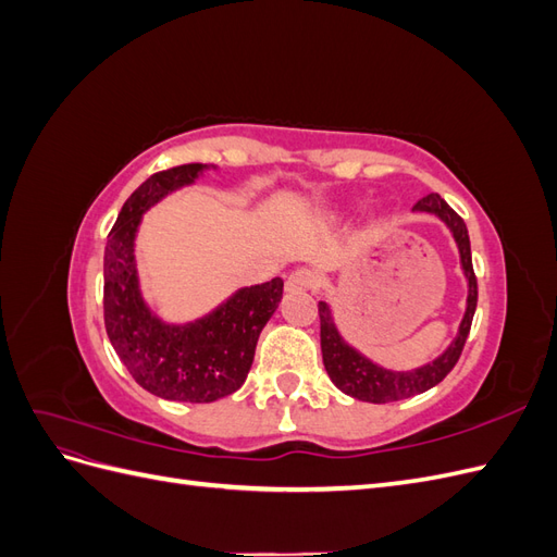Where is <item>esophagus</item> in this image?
Masks as SVG:
<instances>
[{
  "mask_svg": "<svg viewBox=\"0 0 557 557\" xmlns=\"http://www.w3.org/2000/svg\"><path fill=\"white\" fill-rule=\"evenodd\" d=\"M285 288L288 290H318L320 288V274L315 269L309 267H299L295 272H290V276L285 278Z\"/></svg>",
  "mask_w": 557,
  "mask_h": 557,
  "instance_id": "1",
  "label": "esophagus"
}]
</instances>
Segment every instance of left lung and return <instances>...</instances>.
<instances>
[{
  "label": "left lung",
  "mask_w": 557,
  "mask_h": 557,
  "mask_svg": "<svg viewBox=\"0 0 557 557\" xmlns=\"http://www.w3.org/2000/svg\"><path fill=\"white\" fill-rule=\"evenodd\" d=\"M413 211H428L440 215L442 221L450 227L455 244L460 248V260L465 276L469 281V297H467V311L460 323V332L455 336V342L448 346L444 356L436 358L434 362L413 369V372H391V369H383L374 362H369L362 358L356 348H350L339 332H336L332 323V313L327 309L325 301H318V315H320V348H323V364L327 369V376L332 383L339 387L342 393L362 399V401H372V404H387V401H397V399H407L413 395H420L430 391L436 383H442L455 362L460 360L465 342L471 330V320H474L476 311V299H479V285H476V274L474 267H471V248H469V234L467 225L462 218L455 213L446 201L436 195L430 193L423 199H418L413 205Z\"/></svg>",
  "instance_id": "left-lung-1"
}]
</instances>
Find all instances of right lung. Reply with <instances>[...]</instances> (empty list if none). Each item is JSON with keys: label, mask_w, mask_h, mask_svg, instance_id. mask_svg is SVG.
<instances>
[{"label": "right lung", "mask_w": 557, "mask_h": 557, "mask_svg": "<svg viewBox=\"0 0 557 557\" xmlns=\"http://www.w3.org/2000/svg\"><path fill=\"white\" fill-rule=\"evenodd\" d=\"M205 164H178L146 178L123 205L104 248V325L117 358L144 391L172 401L205 404L239 391L267 320L276 311L283 281L239 290L223 307L190 325H164L144 305L134 234L141 213Z\"/></svg>", "instance_id": "right-lung-1"}]
</instances>
